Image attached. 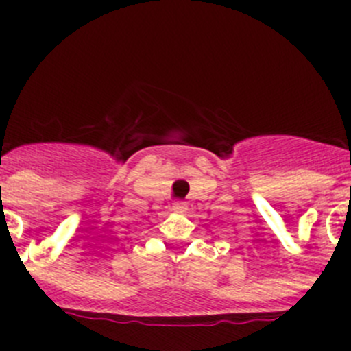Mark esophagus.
<instances>
[{"label":"esophagus","instance_id":"1","mask_svg":"<svg viewBox=\"0 0 351 351\" xmlns=\"http://www.w3.org/2000/svg\"><path fill=\"white\" fill-rule=\"evenodd\" d=\"M173 210H175L176 214H185V212L189 210V207H186L185 202H175V204H173Z\"/></svg>","mask_w":351,"mask_h":351}]
</instances>
